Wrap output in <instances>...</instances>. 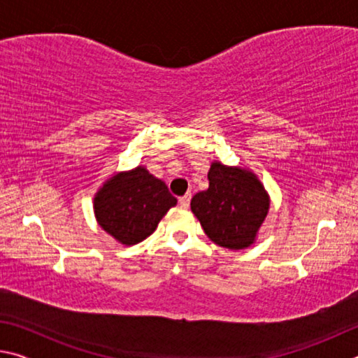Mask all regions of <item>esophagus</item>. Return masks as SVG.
<instances>
[{"label":"esophagus","instance_id":"obj_1","mask_svg":"<svg viewBox=\"0 0 358 358\" xmlns=\"http://www.w3.org/2000/svg\"><path fill=\"white\" fill-rule=\"evenodd\" d=\"M178 202H180L181 207H185V208L189 207V202H191V192H187V194H185V196H181V197L178 199Z\"/></svg>","mask_w":358,"mask_h":358}]
</instances>
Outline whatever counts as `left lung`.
<instances>
[{
    "label": "left lung",
    "mask_w": 358,
    "mask_h": 358,
    "mask_svg": "<svg viewBox=\"0 0 358 358\" xmlns=\"http://www.w3.org/2000/svg\"><path fill=\"white\" fill-rule=\"evenodd\" d=\"M210 186L191 201L192 213L216 245L229 250L250 246L268 213V196L252 173L213 162Z\"/></svg>",
    "instance_id": "left-lung-1"
}]
</instances>
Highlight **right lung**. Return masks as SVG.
<instances>
[{
  "mask_svg": "<svg viewBox=\"0 0 358 358\" xmlns=\"http://www.w3.org/2000/svg\"><path fill=\"white\" fill-rule=\"evenodd\" d=\"M177 205L164 181L143 167L118 173L94 199L99 226L123 245H136L155 232L157 222Z\"/></svg>",
  "mask_w": 358,
  "mask_h": 358,
  "instance_id": "obj_1",
  "label": "right lung"
}]
</instances>
